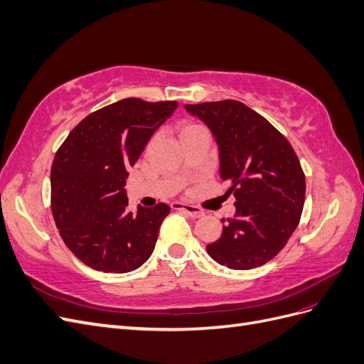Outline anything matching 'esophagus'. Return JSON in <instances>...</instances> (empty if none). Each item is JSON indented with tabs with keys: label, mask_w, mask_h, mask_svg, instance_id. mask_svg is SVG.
I'll list each match as a JSON object with an SVG mask.
<instances>
[{
	"label": "esophagus",
	"mask_w": 364,
	"mask_h": 364,
	"mask_svg": "<svg viewBox=\"0 0 364 364\" xmlns=\"http://www.w3.org/2000/svg\"><path fill=\"white\" fill-rule=\"evenodd\" d=\"M173 209H179V211H185L188 215H191L193 218H199L202 217L205 213L203 209H200L199 206H194V205H188V203H181V202H173L171 203Z\"/></svg>",
	"instance_id": "esophagus-1"
}]
</instances>
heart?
I'll return each instance as SVG.
<instances>
[{
  "label": "heart",
  "mask_w": 364,
  "mask_h": 364,
  "mask_svg": "<svg viewBox=\"0 0 364 364\" xmlns=\"http://www.w3.org/2000/svg\"><path fill=\"white\" fill-rule=\"evenodd\" d=\"M200 126H197V124H191V123H185V124H182L181 126V136L182 135H185V134H190V132H193V130H196V129H199Z\"/></svg>",
  "instance_id": "b5f03b06"
}]
</instances>
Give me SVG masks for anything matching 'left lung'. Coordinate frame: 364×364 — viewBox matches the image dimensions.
<instances>
[{
  "instance_id": "1",
  "label": "left lung",
  "mask_w": 364,
  "mask_h": 364,
  "mask_svg": "<svg viewBox=\"0 0 364 364\" xmlns=\"http://www.w3.org/2000/svg\"><path fill=\"white\" fill-rule=\"evenodd\" d=\"M213 132L220 153V178L235 197V215L206 252L234 270H249L274 258L299 225L305 174L279 130L237 100L185 105ZM225 222V218L222 220Z\"/></svg>"
}]
</instances>
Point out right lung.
Listing matches in <instances>:
<instances>
[{
    "label": "right lung",
    "mask_w": 364,
    "mask_h": 364,
    "mask_svg": "<svg viewBox=\"0 0 364 364\" xmlns=\"http://www.w3.org/2000/svg\"><path fill=\"white\" fill-rule=\"evenodd\" d=\"M178 102L124 98L83 118L59 147L51 167V211L65 245L105 273L141 267L155 249L170 208L127 209V170Z\"/></svg>",
    "instance_id": "1"
}]
</instances>
